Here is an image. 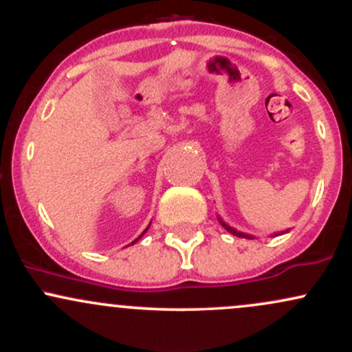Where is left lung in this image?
<instances>
[{
    "instance_id": "obj_1",
    "label": "left lung",
    "mask_w": 352,
    "mask_h": 352,
    "mask_svg": "<svg viewBox=\"0 0 352 352\" xmlns=\"http://www.w3.org/2000/svg\"><path fill=\"white\" fill-rule=\"evenodd\" d=\"M218 221H220V225L221 227H223L225 230H227L228 233H232V235H235V236H238V238H248V240H252V235H248V233H243V232H238V230H235L233 227H230L228 223H225L223 220H221L220 217H218ZM281 233H288V230H285V232H278V233H274V236H278V235H281Z\"/></svg>"
}]
</instances>
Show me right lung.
<instances>
[{
    "mask_svg": "<svg viewBox=\"0 0 352 352\" xmlns=\"http://www.w3.org/2000/svg\"><path fill=\"white\" fill-rule=\"evenodd\" d=\"M148 227H151V225H148ZM148 227L144 230V232H142V235H140L139 238H142V236H144V233H145V232H147V230H148ZM139 238H135V240H134V241H132V243H131V245H134V243H135V241H139Z\"/></svg>",
    "mask_w": 352,
    "mask_h": 352,
    "instance_id": "1",
    "label": "right lung"
}]
</instances>
